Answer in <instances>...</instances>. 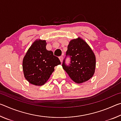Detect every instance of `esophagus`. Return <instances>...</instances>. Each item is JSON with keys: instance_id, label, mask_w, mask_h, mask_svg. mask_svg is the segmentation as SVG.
<instances>
[{"instance_id": "esophagus-1", "label": "esophagus", "mask_w": 121, "mask_h": 121, "mask_svg": "<svg viewBox=\"0 0 121 121\" xmlns=\"http://www.w3.org/2000/svg\"><path fill=\"white\" fill-rule=\"evenodd\" d=\"M59 59H60L61 62H62V60H63V56H60V57H59Z\"/></svg>"}]
</instances>
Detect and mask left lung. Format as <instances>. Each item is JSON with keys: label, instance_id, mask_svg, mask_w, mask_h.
I'll list each match as a JSON object with an SVG mask.
<instances>
[{"label": "left lung", "instance_id": "1", "mask_svg": "<svg viewBox=\"0 0 121 121\" xmlns=\"http://www.w3.org/2000/svg\"><path fill=\"white\" fill-rule=\"evenodd\" d=\"M66 55L70 56L71 64L66 65L64 60L62 67L74 82L82 83L93 77L95 69V56L84 40L81 37L71 40Z\"/></svg>", "mask_w": 121, "mask_h": 121}]
</instances>
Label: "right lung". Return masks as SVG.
<instances>
[{"label":"right lung","mask_w":121,"mask_h":121,"mask_svg":"<svg viewBox=\"0 0 121 121\" xmlns=\"http://www.w3.org/2000/svg\"><path fill=\"white\" fill-rule=\"evenodd\" d=\"M45 40L36 39L28 49L22 62L24 76L29 82L36 86L44 85L61 64L52 51L46 50Z\"/></svg>","instance_id":"1"}]
</instances>
